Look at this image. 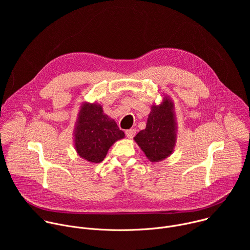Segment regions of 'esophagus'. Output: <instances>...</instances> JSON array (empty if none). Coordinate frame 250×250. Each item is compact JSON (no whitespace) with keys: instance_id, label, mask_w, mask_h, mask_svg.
<instances>
[{"instance_id":"esophagus-1","label":"esophagus","mask_w":250,"mask_h":250,"mask_svg":"<svg viewBox=\"0 0 250 250\" xmlns=\"http://www.w3.org/2000/svg\"><path fill=\"white\" fill-rule=\"evenodd\" d=\"M135 132H136V130L134 128H130V129L125 130V135L127 138H132L135 135Z\"/></svg>"}]
</instances>
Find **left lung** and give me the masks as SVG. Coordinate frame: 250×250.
Returning a JSON list of instances; mask_svg holds the SVG:
<instances>
[{
	"label": "left lung",
	"instance_id": "obj_1",
	"mask_svg": "<svg viewBox=\"0 0 250 250\" xmlns=\"http://www.w3.org/2000/svg\"><path fill=\"white\" fill-rule=\"evenodd\" d=\"M174 103L163 95L159 104H152L146 126L134 137V141L151 162H159L173 152L177 140V122Z\"/></svg>",
	"mask_w": 250,
	"mask_h": 250
}]
</instances>
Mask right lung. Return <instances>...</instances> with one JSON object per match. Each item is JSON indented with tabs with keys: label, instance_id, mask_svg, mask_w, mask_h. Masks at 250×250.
Returning a JSON list of instances; mask_svg holds the SVG:
<instances>
[{
	"label": "right lung",
	"instance_id": "right-lung-1",
	"mask_svg": "<svg viewBox=\"0 0 250 250\" xmlns=\"http://www.w3.org/2000/svg\"><path fill=\"white\" fill-rule=\"evenodd\" d=\"M73 136L78 155L91 163H100L115 142L125 137V132L119 128L115 120L104 114L100 104L83 102Z\"/></svg>",
	"mask_w": 250,
	"mask_h": 250
}]
</instances>
